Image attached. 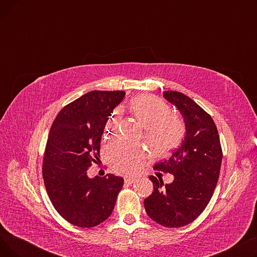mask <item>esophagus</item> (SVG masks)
Returning a JSON list of instances; mask_svg holds the SVG:
<instances>
[{
    "instance_id": "obj_1",
    "label": "esophagus",
    "mask_w": 257,
    "mask_h": 257,
    "mask_svg": "<svg viewBox=\"0 0 257 257\" xmlns=\"http://www.w3.org/2000/svg\"><path fill=\"white\" fill-rule=\"evenodd\" d=\"M137 177H133V176H126L125 177V183L127 184H132L133 182H136Z\"/></svg>"
}]
</instances>
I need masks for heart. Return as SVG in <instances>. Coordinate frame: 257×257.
<instances>
[{
	"instance_id": "1",
	"label": "heart",
	"mask_w": 257,
	"mask_h": 257,
	"mask_svg": "<svg viewBox=\"0 0 257 257\" xmlns=\"http://www.w3.org/2000/svg\"><path fill=\"white\" fill-rule=\"evenodd\" d=\"M130 108L146 128V141L155 153L167 154L180 144L183 123L178 117L169 116V106L163 100L152 94H140L131 100ZM120 116V108H116L108 118L106 133L113 132ZM107 157L116 172L132 173L142 167L147 151L141 145L116 140L107 147Z\"/></svg>"
}]
</instances>
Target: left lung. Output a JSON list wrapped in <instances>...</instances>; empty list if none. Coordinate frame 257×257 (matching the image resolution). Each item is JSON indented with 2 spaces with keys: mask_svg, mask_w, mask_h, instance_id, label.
I'll return each instance as SVG.
<instances>
[{
  "mask_svg": "<svg viewBox=\"0 0 257 257\" xmlns=\"http://www.w3.org/2000/svg\"><path fill=\"white\" fill-rule=\"evenodd\" d=\"M165 99L183 117L185 136L181 146L154 169L174 175L170 184L150 176L153 193L145 199V209L156 223L169 228L185 226L205 209L217 185L222 148L211 116L182 92L166 90Z\"/></svg>",
  "mask_w": 257,
  "mask_h": 257,
  "instance_id": "obj_1",
  "label": "left lung"
}]
</instances>
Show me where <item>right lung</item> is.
Returning <instances> with one entry per match:
<instances>
[{
    "instance_id": "1",
    "label": "right lung",
    "mask_w": 257,
    "mask_h": 257,
    "mask_svg": "<svg viewBox=\"0 0 257 257\" xmlns=\"http://www.w3.org/2000/svg\"><path fill=\"white\" fill-rule=\"evenodd\" d=\"M121 90H92L64 106L51 126L43 165L49 198L61 217L82 228L97 226L111 214L124 179L112 174L89 178L100 156L104 128L123 101Z\"/></svg>"
}]
</instances>
